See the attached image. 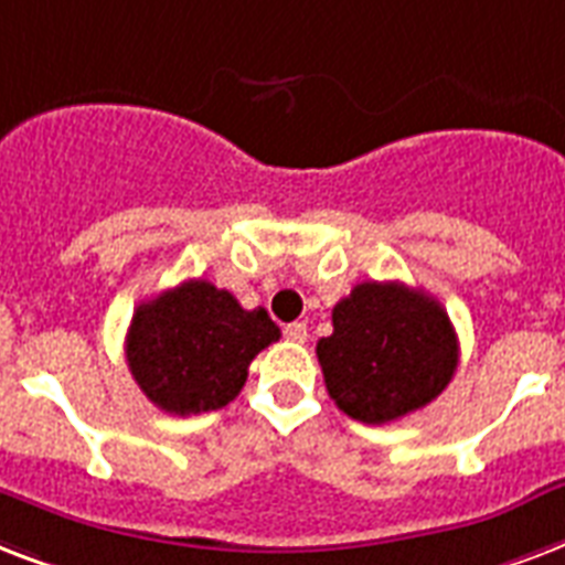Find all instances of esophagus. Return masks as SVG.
I'll return each mask as SVG.
<instances>
[{
  "label": "esophagus",
  "mask_w": 565,
  "mask_h": 565,
  "mask_svg": "<svg viewBox=\"0 0 565 565\" xmlns=\"http://www.w3.org/2000/svg\"><path fill=\"white\" fill-rule=\"evenodd\" d=\"M286 339L288 342H295V344H303L306 339H309V330H306V323L303 321H295V323H288L286 330Z\"/></svg>",
  "instance_id": "esophagus-1"
}]
</instances>
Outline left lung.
I'll return each instance as SVG.
<instances>
[{
    "label": "left lung",
    "mask_w": 565,
    "mask_h": 565,
    "mask_svg": "<svg viewBox=\"0 0 565 565\" xmlns=\"http://www.w3.org/2000/svg\"><path fill=\"white\" fill-rule=\"evenodd\" d=\"M335 406L362 424L397 422L445 392L460 362L448 312L422 288L360 282L332 309L318 342Z\"/></svg>",
    "instance_id": "1"
}]
</instances>
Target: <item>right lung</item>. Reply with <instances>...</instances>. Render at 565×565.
<instances>
[{
	"label": "right lung",
	"mask_w": 565,
	"mask_h": 565,
	"mask_svg": "<svg viewBox=\"0 0 565 565\" xmlns=\"http://www.w3.org/2000/svg\"><path fill=\"white\" fill-rule=\"evenodd\" d=\"M279 339L265 309H242L226 288L188 279L135 309L126 362L135 383L170 415L221 409L242 392L256 353Z\"/></svg>",
	"instance_id": "right-lung-1"
}]
</instances>
